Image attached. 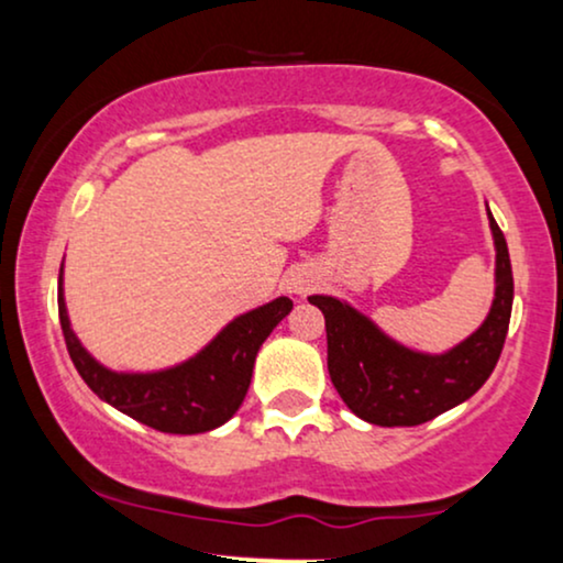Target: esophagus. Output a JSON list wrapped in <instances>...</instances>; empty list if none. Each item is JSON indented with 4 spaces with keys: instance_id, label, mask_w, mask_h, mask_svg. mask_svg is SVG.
<instances>
[{
    "instance_id": "esophagus-1",
    "label": "esophagus",
    "mask_w": 563,
    "mask_h": 563,
    "mask_svg": "<svg viewBox=\"0 0 563 563\" xmlns=\"http://www.w3.org/2000/svg\"><path fill=\"white\" fill-rule=\"evenodd\" d=\"M314 283H318V273H314L312 267H294L286 275V288H288V294H294V296L309 294Z\"/></svg>"
}]
</instances>
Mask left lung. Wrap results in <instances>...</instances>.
I'll use <instances>...</instances> for the list:
<instances>
[{
	"mask_svg": "<svg viewBox=\"0 0 563 563\" xmlns=\"http://www.w3.org/2000/svg\"><path fill=\"white\" fill-rule=\"evenodd\" d=\"M487 217L495 241L493 307L482 325L448 352H418L394 341L349 301L309 296L325 314L328 373L357 418L376 426L426 423L474 397L495 371L514 307V273L506 238L489 209Z\"/></svg>",
	"mask_w": 563,
	"mask_h": 563,
	"instance_id": "obj_1",
	"label": "left lung"
}]
</instances>
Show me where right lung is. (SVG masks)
I'll list each match as a JSON object with an SVG mask.
<instances>
[{
    "label": "right lung",
    "mask_w": 563,
    "mask_h": 563,
    "mask_svg": "<svg viewBox=\"0 0 563 563\" xmlns=\"http://www.w3.org/2000/svg\"><path fill=\"white\" fill-rule=\"evenodd\" d=\"M57 309L66 346L84 384L134 421L164 434H203L228 423L243 405L256 354L275 325L294 309L288 296L238 314L200 352L164 371L126 373L97 363L74 333L57 277Z\"/></svg>",
    "instance_id": "1"
}]
</instances>
